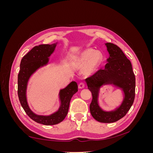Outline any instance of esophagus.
<instances>
[{
	"label": "esophagus",
	"mask_w": 153,
	"mask_h": 153,
	"mask_svg": "<svg viewBox=\"0 0 153 153\" xmlns=\"http://www.w3.org/2000/svg\"><path fill=\"white\" fill-rule=\"evenodd\" d=\"M85 87V84L84 82H80L79 84H78V88L79 89H83V88H84Z\"/></svg>",
	"instance_id": "34e87169"
}]
</instances>
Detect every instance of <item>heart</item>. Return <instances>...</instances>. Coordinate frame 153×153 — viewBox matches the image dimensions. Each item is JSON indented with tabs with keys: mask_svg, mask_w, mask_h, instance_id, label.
Returning a JSON list of instances; mask_svg holds the SVG:
<instances>
[{
	"mask_svg": "<svg viewBox=\"0 0 153 153\" xmlns=\"http://www.w3.org/2000/svg\"><path fill=\"white\" fill-rule=\"evenodd\" d=\"M102 60V54L99 51L94 49H87L83 52L79 56L73 60L74 66L78 68H84L87 73H91L98 66Z\"/></svg>",
	"mask_w": 153,
	"mask_h": 153,
	"instance_id": "b5f03b06",
	"label": "heart"
}]
</instances>
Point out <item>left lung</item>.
Instances as JSON below:
<instances>
[{"label": "left lung", "mask_w": 153, "mask_h": 153, "mask_svg": "<svg viewBox=\"0 0 153 153\" xmlns=\"http://www.w3.org/2000/svg\"><path fill=\"white\" fill-rule=\"evenodd\" d=\"M109 57L103 69H100L93 75L85 79L92 96L90 112L96 121L103 123L117 121L130 109L135 95V76L131 63L122 50L111 43H105ZM105 85H113L121 88L124 98L122 103L114 111H105L98 103L100 88Z\"/></svg>", "instance_id": "1"}]
</instances>
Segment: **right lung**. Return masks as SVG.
<instances>
[{
    "mask_svg": "<svg viewBox=\"0 0 153 153\" xmlns=\"http://www.w3.org/2000/svg\"><path fill=\"white\" fill-rule=\"evenodd\" d=\"M57 44V43L40 45L34 47L22 58L18 75V95L22 106L30 119L44 125H54L62 122L68 114L72 96L78 91L77 83L74 81L60 90L59 98L61 105L59 108L49 115L36 114L31 110L27 103L26 92L30 77L39 68L47 65L49 62L48 57L54 52Z\"/></svg>",
    "mask_w": 153,
    "mask_h": 153,
    "instance_id": "add662e5",
    "label": "right lung"
}]
</instances>
